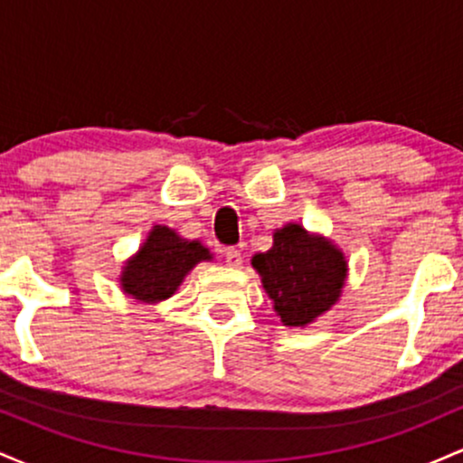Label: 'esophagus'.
I'll list each match as a JSON object with an SVG mask.
<instances>
[{
  "instance_id": "34e87169",
  "label": "esophagus",
  "mask_w": 463,
  "mask_h": 463,
  "mask_svg": "<svg viewBox=\"0 0 463 463\" xmlns=\"http://www.w3.org/2000/svg\"><path fill=\"white\" fill-rule=\"evenodd\" d=\"M224 259H226L228 268H239V265L243 263L241 252H239L237 248H226V250H224Z\"/></svg>"
}]
</instances>
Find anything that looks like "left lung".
Instances as JSON below:
<instances>
[{
	"instance_id": "8db88e82",
	"label": "left lung",
	"mask_w": 463,
	"mask_h": 463,
	"mask_svg": "<svg viewBox=\"0 0 463 463\" xmlns=\"http://www.w3.org/2000/svg\"><path fill=\"white\" fill-rule=\"evenodd\" d=\"M268 252L252 257L265 294L285 326L305 328L342 296L348 279L346 254L331 239L289 222L274 231Z\"/></svg>"
}]
</instances>
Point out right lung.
Masks as SVG:
<instances>
[{"label":"right lung","mask_w":463,"mask_h":463,"mask_svg":"<svg viewBox=\"0 0 463 463\" xmlns=\"http://www.w3.org/2000/svg\"><path fill=\"white\" fill-rule=\"evenodd\" d=\"M211 259V250L198 239H184L174 228L156 224L121 268V291L137 302L156 305L172 298L184 276L200 261Z\"/></svg>","instance_id":"1"}]
</instances>
